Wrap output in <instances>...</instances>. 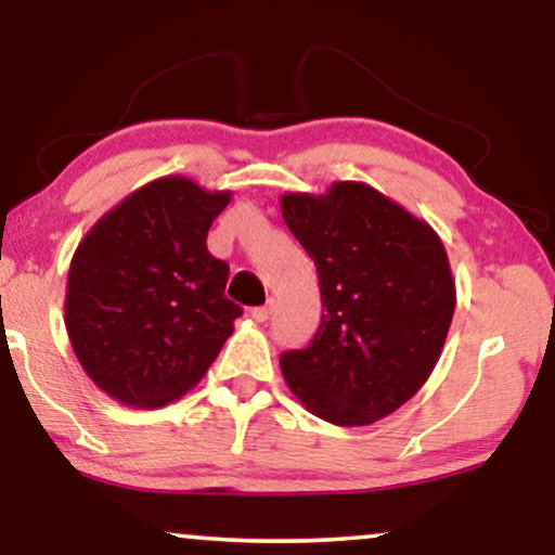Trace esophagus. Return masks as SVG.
Listing matches in <instances>:
<instances>
[{"label":"esophagus","instance_id":"1","mask_svg":"<svg viewBox=\"0 0 555 555\" xmlns=\"http://www.w3.org/2000/svg\"><path fill=\"white\" fill-rule=\"evenodd\" d=\"M270 315H272V300L268 302V306H260V308H255V310H253V318H255L257 323L270 321Z\"/></svg>","mask_w":555,"mask_h":555}]
</instances>
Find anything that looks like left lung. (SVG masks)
Segmentation results:
<instances>
[{
    "mask_svg": "<svg viewBox=\"0 0 555 555\" xmlns=\"http://www.w3.org/2000/svg\"><path fill=\"white\" fill-rule=\"evenodd\" d=\"M280 211L315 262L325 310L308 348L280 356L287 389L338 427L384 420L442 356L457 302L442 240L361 181L287 192Z\"/></svg>",
    "mask_w": 555,
    "mask_h": 555,
    "instance_id": "1",
    "label": "left lung"
}]
</instances>
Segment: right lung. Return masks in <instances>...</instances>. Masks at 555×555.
<instances>
[{
  "label": "right lung",
  "mask_w": 555,
  "mask_h": 555,
  "mask_svg": "<svg viewBox=\"0 0 555 555\" xmlns=\"http://www.w3.org/2000/svg\"><path fill=\"white\" fill-rule=\"evenodd\" d=\"M232 192L186 177L149 181L98 219L75 249L65 328L98 389L158 409L202 382L242 308L224 298L230 264L207 232Z\"/></svg>",
  "instance_id": "obj_1"
}]
</instances>
